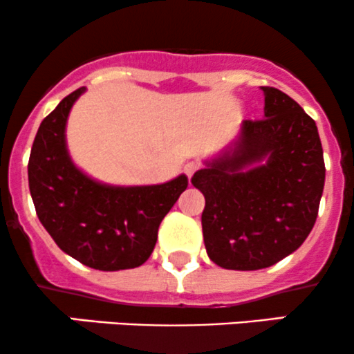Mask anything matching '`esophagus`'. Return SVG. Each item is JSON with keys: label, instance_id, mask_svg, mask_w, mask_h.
I'll return each mask as SVG.
<instances>
[{"label": "esophagus", "instance_id": "esophagus-1", "mask_svg": "<svg viewBox=\"0 0 354 354\" xmlns=\"http://www.w3.org/2000/svg\"><path fill=\"white\" fill-rule=\"evenodd\" d=\"M200 168H201V163H198V161H189V163L185 165V173H186V176L191 178Z\"/></svg>", "mask_w": 354, "mask_h": 354}]
</instances>
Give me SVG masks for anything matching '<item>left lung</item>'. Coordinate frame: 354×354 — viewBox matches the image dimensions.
I'll list each match as a JSON object with an SVG mask.
<instances>
[{
	"mask_svg": "<svg viewBox=\"0 0 354 354\" xmlns=\"http://www.w3.org/2000/svg\"><path fill=\"white\" fill-rule=\"evenodd\" d=\"M261 91L265 118L243 121L234 151L191 178L206 201V253L225 270H263L298 250L323 194L326 169L315 120L286 93ZM263 157L266 165L241 171Z\"/></svg>",
	"mask_w": 354,
	"mask_h": 354,
	"instance_id": "obj_1",
	"label": "left lung"
}]
</instances>
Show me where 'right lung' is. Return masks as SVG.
I'll return each mask as SVG.
<instances>
[{
    "label": "right lung",
    "instance_id": "obj_1",
    "mask_svg": "<svg viewBox=\"0 0 354 354\" xmlns=\"http://www.w3.org/2000/svg\"><path fill=\"white\" fill-rule=\"evenodd\" d=\"M78 88L39 124L28 181L36 214L64 253L100 271L141 266L158 239V228L188 186L185 174L156 186L111 188L75 168L64 143V126Z\"/></svg>",
    "mask_w": 354,
    "mask_h": 354
}]
</instances>
